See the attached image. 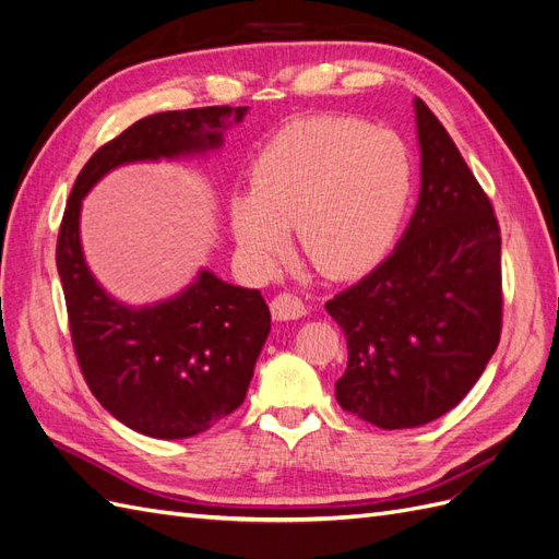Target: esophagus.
<instances>
[{"instance_id":"34e87169","label":"esophagus","mask_w":559,"mask_h":559,"mask_svg":"<svg viewBox=\"0 0 559 559\" xmlns=\"http://www.w3.org/2000/svg\"><path fill=\"white\" fill-rule=\"evenodd\" d=\"M270 312H273V317L280 321H289V319L302 317L308 310H306V302H302L296 294L282 292L270 300Z\"/></svg>"}]
</instances>
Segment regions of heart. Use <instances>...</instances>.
Returning <instances> with one entry per match:
<instances>
[{
	"mask_svg": "<svg viewBox=\"0 0 559 559\" xmlns=\"http://www.w3.org/2000/svg\"><path fill=\"white\" fill-rule=\"evenodd\" d=\"M413 191V158L396 132L314 116L280 130L233 195L230 228L245 257L270 267L296 226L300 251L329 277H352L394 242Z\"/></svg>",
	"mask_w": 559,
	"mask_h": 559,
	"instance_id": "1",
	"label": "heart"
}]
</instances>
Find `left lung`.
Instances as JSON below:
<instances>
[{
  "label": "left lung",
  "mask_w": 559,
  "mask_h": 559,
  "mask_svg": "<svg viewBox=\"0 0 559 559\" xmlns=\"http://www.w3.org/2000/svg\"><path fill=\"white\" fill-rule=\"evenodd\" d=\"M421 189L401 242L326 302L347 341L343 411L380 429L445 415L499 345L501 230L487 193L433 111L415 99Z\"/></svg>",
  "instance_id": "8db88e82"
}]
</instances>
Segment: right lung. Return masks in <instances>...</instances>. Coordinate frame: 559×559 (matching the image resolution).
<instances>
[{"label": "right lung", "mask_w": 559, "mask_h": 559, "mask_svg": "<svg viewBox=\"0 0 559 559\" xmlns=\"http://www.w3.org/2000/svg\"><path fill=\"white\" fill-rule=\"evenodd\" d=\"M245 114L247 107H200L142 118L83 165L62 214L56 263L83 380L118 421L163 441L207 431L240 408L270 310L259 289L226 284L210 270L156 306L114 300L83 259L81 200L118 165L222 146L228 118L240 123Z\"/></svg>", "instance_id": "obj_1"}]
</instances>
